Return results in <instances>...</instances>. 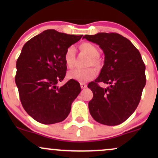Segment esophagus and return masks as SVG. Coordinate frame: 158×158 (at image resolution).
<instances>
[{"label":"esophagus","mask_w":158,"mask_h":158,"mask_svg":"<svg viewBox=\"0 0 158 158\" xmlns=\"http://www.w3.org/2000/svg\"><path fill=\"white\" fill-rule=\"evenodd\" d=\"M80 86H81V88H87V85L85 84V83H80Z\"/></svg>","instance_id":"obj_1"}]
</instances>
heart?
<instances>
[{
    "instance_id": "heart-1",
    "label": "heart",
    "mask_w": 158,
    "mask_h": 158,
    "mask_svg": "<svg viewBox=\"0 0 158 158\" xmlns=\"http://www.w3.org/2000/svg\"><path fill=\"white\" fill-rule=\"evenodd\" d=\"M79 49L81 52H85L89 58L86 62V66H94L97 69L100 68L102 65V59L99 57V50L95 45L89 42H83L79 45ZM76 59V50L73 47H69L64 54V61L68 68H72L74 65ZM96 76L95 69L92 67H88L82 69H74L68 73V78L79 81L86 82L90 80Z\"/></svg>"
}]
</instances>
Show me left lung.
Returning <instances> with one entry per match:
<instances>
[{"instance_id": "8db88e82", "label": "left lung", "mask_w": 158, "mask_h": 158, "mask_svg": "<svg viewBox=\"0 0 158 158\" xmlns=\"http://www.w3.org/2000/svg\"><path fill=\"white\" fill-rule=\"evenodd\" d=\"M83 38L99 45L105 55L99 77L88 85L94 94L88 103L90 115L101 124H121L136 110L146 85V66L140 53L129 40L115 32ZM99 82L110 86L102 88Z\"/></svg>"}]
</instances>
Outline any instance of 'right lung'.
<instances>
[{
  "mask_svg": "<svg viewBox=\"0 0 158 158\" xmlns=\"http://www.w3.org/2000/svg\"><path fill=\"white\" fill-rule=\"evenodd\" d=\"M81 37L48 30L23 45L16 62L15 80L23 108L39 123L64 120L80 93V85L76 80L70 79L61 87L57 84L66 74L65 51Z\"/></svg>",
  "mask_w": 158,
  "mask_h": 158,
  "instance_id": "obj_1",
  "label": "right lung"
}]
</instances>
